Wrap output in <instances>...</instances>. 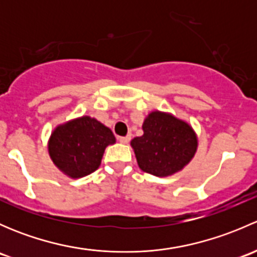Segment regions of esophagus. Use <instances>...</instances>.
Returning <instances> with one entry per match:
<instances>
[{
	"mask_svg": "<svg viewBox=\"0 0 257 257\" xmlns=\"http://www.w3.org/2000/svg\"><path fill=\"white\" fill-rule=\"evenodd\" d=\"M132 139L131 136H126V137H119V142H120L121 144H126L129 143V141Z\"/></svg>",
	"mask_w": 257,
	"mask_h": 257,
	"instance_id": "obj_1",
	"label": "esophagus"
}]
</instances>
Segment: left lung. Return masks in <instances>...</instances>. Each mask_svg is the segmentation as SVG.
<instances>
[{
  "mask_svg": "<svg viewBox=\"0 0 257 257\" xmlns=\"http://www.w3.org/2000/svg\"><path fill=\"white\" fill-rule=\"evenodd\" d=\"M144 134L131 142L139 168L155 177L180 172L194 158L198 138L186 121L170 113L154 110L145 118Z\"/></svg>",
  "mask_w": 257,
  "mask_h": 257,
  "instance_id": "1",
  "label": "left lung"
}]
</instances>
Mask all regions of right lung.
Segmentation results:
<instances>
[{"instance_id": "right-lung-1", "label": "right lung", "mask_w": 257, "mask_h": 257, "mask_svg": "<svg viewBox=\"0 0 257 257\" xmlns=\"http://www.w3.org/2000/svg\"><path fill=\"white\" fill-rule=\"evenodd\" d=\"M115 137L97 119L84 115L57 126L48 141V153L57 168L69 178L78 179L99 168L108 145Z\"/></svg>"}]
</instances>
